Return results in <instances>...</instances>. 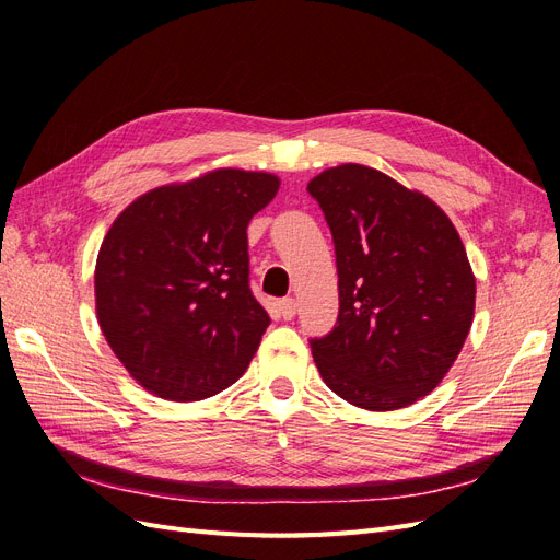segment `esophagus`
Masks as SVG:
<instances>
[{
  "label": "esophagus",
  "instance_id": "obj_1",
  "mask_svg": "<svg viewBox=\"0 0 560 560\" xmlns=\"http://www.w3.org/2000/svg\"><path fill=\"white\" fill-rule=\"evenodd\" d=\"M278 311L282 315V319H292L296 315V301L294 299L278 301Z\"/></svg>",
  "mask_w": 560,
  "mask_h": 560
}]
</instances>
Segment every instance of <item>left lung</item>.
Wrapping results in <instances>:
<instances>
[{
	"mask_svg": "<svg viewBox=\"0 0 560 560\" xmlns=\"http://www.w3.org/2000/svg\"><path fill=\"white\" fill-rule=\"evenodd\" d=\"M331 229L338 322L311 350L322 381L369 411H395L444 381L471 329L477 278L432 198L343 163L308 182Z\"/></svg>",
	"mask_w": 560,
	"mask_h": 560,
	"instance_id": "8db88e82",
	"label": "left lung"
}]
</instances>
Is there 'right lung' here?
<instances>
[{
  "label": "right lung",
  "instance_id": "add662e5",
  "mask_svg": "<svg viewBox=\"0 0 560 560\" xmlns=\"http://www.w3.org/2000/svg\"><path fill=\"white\" fill-rule=\"evenodd\" d=\"M280 177L217 167L135 198L95 264V313L147 393L198 401L238 381L270 325L249 290L247 224Z\"/></svg>",
  "mask_w": 560,
  "mask_h": 560
}]
</instances>
